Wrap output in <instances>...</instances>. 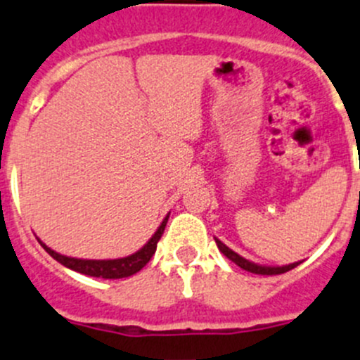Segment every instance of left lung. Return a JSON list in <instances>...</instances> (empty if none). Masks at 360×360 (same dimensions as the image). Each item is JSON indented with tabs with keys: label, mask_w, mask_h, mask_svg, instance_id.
Here are the masks:
<instances>
[{
	"label": "left lung",
	"mask_w": 360,
	"mask_h": 360,
	"mask_svg": "<svg viewBox=\"0 0 360 360\" xmlns=\"http://www.w3.org/2000/svg\"><path fill=\"white\" fill-rule=\"evenodd\" d=\"M216 244H218L219 251H221L223 255H225L229 260H232L233 264L239 265L240 269H244V271H248V273H253V274H267V276H273V274H283L287 273V271H292L294 267H297L301 262H294V264H288V265H260V264H255V262H250L246 260L244 257H240V255H237L236 251L230 250L226 244H223L221 240L216 239Z\"/></svg>",
	"instance_id": "left-lung-1"
}]
</instances>
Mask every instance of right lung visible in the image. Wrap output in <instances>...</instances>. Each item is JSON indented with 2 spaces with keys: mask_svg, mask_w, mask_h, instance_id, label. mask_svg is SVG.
Here are the masks:
<instances>
[{
  "mask_svg": "<svg viewBox=\"0 0 360 360\" xmlns=\"http://www.w3.org/2000/svg\"><path fill=\"white\" fill-rule=\"evenodd\" d=\"M170 214V212H169ZM169 214L163 218L162 225L156 229V232L153 233L151 239L144 244L139 251L135 253L128 255V257L123 258H112V260H89V258H75V257H66V255L58 253V251L51 250L47 244L41 243L38 239V243L41 244L45 251L51 255L54 260H58L59 264L65 265V267L72 269V271H77L80 274H86V276H93V278H103V280H120V278H128L131 274L139 273L149 260L155 255L156 251V244H158L160 237H162L163 230H165L167 221H169Z\"/></svg>",
  "mask_w": 360,
  "mask_h": 360,
  "instance_id": "add662e5",
  "label": "right lung"
}]
</instances>
